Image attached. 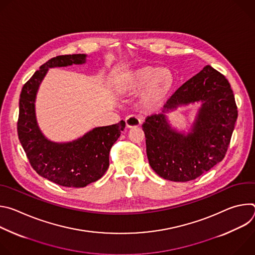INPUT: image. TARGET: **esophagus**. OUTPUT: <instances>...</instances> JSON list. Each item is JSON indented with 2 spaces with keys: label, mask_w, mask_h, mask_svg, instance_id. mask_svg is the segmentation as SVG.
Instances as JSON below:
<instances>
[{
  "label": "esophagus",
  "mask_w": 255,
  "mask_h": 255,
  "mask_svg": "<svg viewBox=\"0 0 255 255\" xmlns=\"http://www.w3.org/2000/svg\"><path fill=\"white\" fill-rule=\"evenodd\" d=\"M125 123H126L127 128H133V127H138L141 122H140V119L137 116L130 115V116L126 117Z\"/></svg>",
  "instance_id": "esophagus-1"
}]
</instances>
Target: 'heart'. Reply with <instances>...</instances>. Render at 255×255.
Wrapping results in <instances>:
<instances>
[{
	"mask_svg": "<svg viewBox=\"0 0 255 255\" xmlns=\"http://www.w3.org/2000/svg\"><path fill=\"white\" fill-rule=\"evenodd\" d=\"M175 76L167 67L142 65L119 75L114 82L115 90L122 95L132 96L139 92L140 103L146 110H157L173 94Z\"/></svg>",
	"mask_w": 255,
	"mask_h": 255,
	"instance_id": "heart-1",
	"label": "heart"
}]
</instances>
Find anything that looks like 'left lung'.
<instances>
[{"mask_svg":"<svg viewBox=\"0 0 255 255\" xmlns=\"http://www.w3.org/2000/svg\"><path fill=\"white\" fill-rule=\"evenodd\" d=\"M201 103L191 131L171 128L165 113L179 105ZM161 114L148 116L142 125L151 168L164 179L189 181L223 160L237 120L233 91L227 79L210 65L179 87Z\"/></svg>","mask_w":255,"mask_h":255,"instance_id":"1","label":"left lung"}]
</instances>
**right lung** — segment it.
Instances as JSON below:
<instances>
[{
  "label": "right lung",
  "mask_w": 255,
  "mask_h": 255,
  "mask_svg": "<svg viewBox=\"0 0 255 255\" xmlns=\"http://www.w3.org/2000/svg\"><path fill=\"white\" fill-rule=\"evenodd\" d=\"M86 54L53 57L35 71L23 86L19 101L17 130L31 166L39 175L67 188H84L100 179L109 167V153L125 128V122L97 127L71 142L48 140L39 129L35 100L48 68L86 62Z\"/></svg>",
  "instance_id": "add662e5"
}]
</instances>
